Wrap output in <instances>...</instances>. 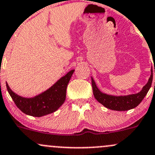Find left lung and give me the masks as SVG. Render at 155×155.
Instances as JSON below:
<instances>
[{"label": "left lung", "instance_id": "1", "mask_svg": "<svg viewBox=\"0 0 155 155\" xmlns=\"http://www.w3.org/2000/svg\"><path fill=\"white\" fill-rule=\"evenodd\" d=\"M152 79L153 71L152 69H151V76L149 77V81L146 83V85L143 86L142 90L137 94H130V95L126 96H114L104 94L97 87V84H96L92 77H91V82H92L93 93H94V97L99 103L103 105L107 108L110 109V110L124 111V110L134 108L142 102L143 99L147 94L148 91L150 89L151 83H152Z\"/></svg>", "mask_w": 155, "mask_h": 155}]
</instances>
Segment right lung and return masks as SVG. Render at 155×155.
<instances>
[{
	"label": "right lung",
	"instance_id": "right-lung-1",
	"mask_svg": "<svg viewBox=\"0 0 155 155\" xmlns=\"http://www.w3.org/2000/svg\"><path fill=\"white\" fill-rule=\"evenodd\" d=\"M73 72L74 70H71L50 88L32 98H25L16 94L11 90L7 82L6 88L16 106L23 113L40 117L53 113L62 105L66 99L67 87Z\"/></svg>",
	"mask_w": 155,
	"mask_h": 155
}]
</instances>
